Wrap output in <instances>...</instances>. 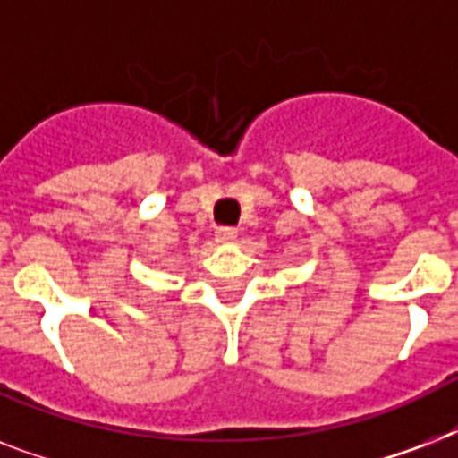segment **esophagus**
I'll list each match as a JSON object with an SVG mask.
<instances>
[{
  "mask_svg": "<svg viewBox=\"0 0 458 458\" xmlns=\"http://www.w3.org/2000/svg\"><path fill=\"white\" fill-rule=\"evenodd\" d=\"M235 237H237L235 228H218V230H216V240H218L221 244L235 242Z\"/></svg>",
  "mask_w": 458,
  "mask_h": 458,
  "instance_id": "34e87169",
  "label": "esophagus"
}]
</instances>
